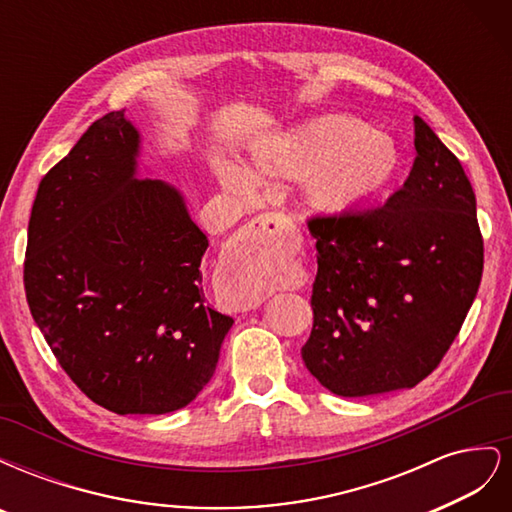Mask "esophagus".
Wrapping results in <instances>:
<instances>
[{
  "instance_id": "34e87169",
  "label": "esophagus",
  "mask_w": 512,
  "mask_h": 512,
  "mask_svg": "<svg viewBox=\"0 0 512 512\" xmlns=\"http://www.w3.org/2000/svg\"><path fill=\"white\" fill-rule=\"evenodd\" d=\"M282 230L284 218L280 213H262L226 247L220 262V277L226 301L235 312L256 309L267 299V290L258 288V280L273 260V243Z\"/></svg>"
}]
</instances>
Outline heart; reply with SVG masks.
<instances>
[{"mask_svg": "<svg viewBox=\"0 0 512 512\" xmlns=\"http://www.w3.org/2000/svg\"><path fill=\"white\" fill-rule=\"evenodd\" d=\"M401 168V151L393 138L361 119L327 115L260 145L254 156V179H307V200L316 211L342 215L363 207L389 190ZM235 192H250L241 173L226 175ZM267 290L269 282H260Z\"/></svg>", "mask_w": 512, "mask_h": 512, "instance_id": "heart-1", "label": "heart"}]
</instances>
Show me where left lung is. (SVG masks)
Listing matches in <instances>:
<instances>
[{"instance_id":"obj_1","label":"left lung","mask_w":512,"mask_h":512,"mask_svg":"<svg viewBox=\"0 0 512 512\" xmlns=\"http://www.w3.org/2000/svg\"><path fill=\"white\" fill-rule=\"evenodd\" d=\"M404 185L371 211L316 215L314 327L303 363L342 397L412 389L451 348L483 277L476 196L455 153L414 117Z\"/></svg>"}]
</instances>
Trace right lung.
Here are the masks:
<instances>
[{"instance_id":"right-lung-1","label":"right lung","mask_w":512,"mask_h":512,"mask_svg":"<svg viewBox=\"0 0 512 512\" xmlns=\"http://www.w3.org/2000/svg\"><path fill=\"white\" fill-rule=\"evenodd\" d=\"M138 132L94 121L38 185L23 282L61 369L115 414L185 408L218 365L232 318L205 303L207 237L183 198L136 179Z\"/></svg>"}]
</instances>
